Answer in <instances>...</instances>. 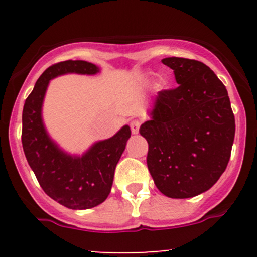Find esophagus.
<instances>
[{"instance_id":"esophagus-1","label":"esophagus","mask_w":257,"mask_h":257,"mask_svg":"<svg viewBox=\"0 0 257 257\" xmlns=\"http://www.w3.org/2000/svg\"><path fill=\"white\" fill-rule=\"evenodd\" d=\"M140 120H132L131 122V129L133 134H138L139 129H140Z\"/></svg>"}]
</instances>
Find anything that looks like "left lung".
<instances>
[{
  "instance_id": "1",
  "label": "left lung",
  "mask_w": 257,
  "mask_h": 257,
  "mask_svg": "<svg viewBox=\"0 0 257 257\" xmlns=\"http://www.w3.org/2000/svg\"><path fill=\"white\" fill-rule=\"evenodd\" d=\"M178 88L159 91L140 134L147 167L169 198H191L216 184L231 157L235 123L228 93L213 70L185 58H166Z\"/></svg>"
}]
</instances>
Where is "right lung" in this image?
<instances>
[{
	"mask_svg": "<svg viewBox=\"0 0 257 257\" xmlns=\"http://www.w3.org/2000/svg\"><path fill=\"white\" fill-rule=\"evenodd\" d=\"M100 67L84 60L61 61L44 71L25 100L22 143L25 157L47 196L73 210L101 204L111 192L114 169L131 138L123 125L112 138L94 143L82 155L64 151L47 132L42 117L51 79L67 73L96 75Z\"/></svg>",
	"mask_w": 257,
	"mask_h": 257,
	"instance_id": "add662e5",
	"label": "right lung"
}]
</instances>
